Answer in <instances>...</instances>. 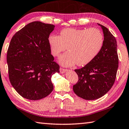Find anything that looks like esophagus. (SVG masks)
<instances>
[{"instance_id":"esophagus-1","label":"esophagus","mask_w":129,"mask_h":129,"mask_svg":"<svg viewBox=\"0 0 129 129\" xmlns=\"http://www.w3.org/2000/svg\"><path fill=\"white\" fill-rule=\"evenodd\" d=\"M59 70H60V73L61 74H63V73H66V72L67 71V69H63V68H61V67H60V69H59Z\"/></svg>"}]
</instances>
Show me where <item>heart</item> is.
<instances>
[{
  "mask_svg": "<svg viewBox=\"0 0 129 129\" xmlns=\"http://www.w3.org/2000/svg\"><path fill=\"white\" fill-rule=\"evenodd\" d=\"M104 41L103 33L97 28L63 29L60 36L51 35L48 38L54 56H58L67 47L69 51L59 58V62L64 66H72L75 63L79 66L88 64L100 53Z\"/></svg>",
  "mask_w": 129,
  "mask_h": 129,
  "instance_id": "1",
  "label": "heart"
}]
</instances>
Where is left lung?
<instances>
[{"label":"left lung","instance_id":"left-lung-1","mask_svg":"<svg viewBox=\"0 0 129 129\" xmlns=\"http://www.w3.org/2000/svg\"><path fill=\"white\" fill-rule=\"evenodd\" d=\"M98 25L104 33L102 49L91 62L82 69L75 70L79 80L73 86L74 92L87 100L100 98L111 89L118 67L116 38L105 26Z\"/></svg>","mask_w":129,"mask_h":129}]
</instances>
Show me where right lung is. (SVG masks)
Returning <instances> with one entry per match:
<instances>
[{
	"mask_svg": "<svg viewBox=\"0 0 129 129\" xmlns=\"http://www.w3.org/2000/svg\"><path fill=\"white\" fill-rule=\"evenodd\" d=\"M54 27L33 21L11 39L7 55L9 79L14 89L25 99L40 100L53 91L51 76L59 73V66L54 61L48 43Z\"/></svg>",
	"mask_w": 129,
	"mask_h": 129,
	"instance_id": "1",
	"label": "right lung"
}]
</instances>
